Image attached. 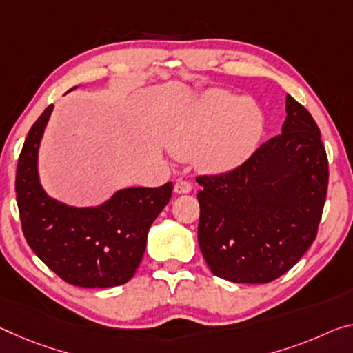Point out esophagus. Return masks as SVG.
<instances>
[{
	"mask_svg": "<svg viewBox=\"0 0 353 353\" xmlns=\"http://www.w3.org/2000/svg\"><path fill=\"white\" fill-rule=\"evenodd\" d=\"M174 192L177 194H185L192 192V183L188 181H182V179H179V181L174 183Z\"/></svg>",
	"mask_w": 353,
	"mask_h": 353,
	"instance_id": "1",
	"label": "esophagus"
}]
</instances>
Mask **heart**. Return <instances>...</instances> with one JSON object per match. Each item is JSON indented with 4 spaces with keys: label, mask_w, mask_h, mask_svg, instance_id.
<instances>
[{
    "label": "heart",
    "mask_w": 353,
    "mask_h": 353,
    "mask_svg": "<svg viewBox=\"0 0 353 353\" xmlns=\"http://www.w3.org/2000/svg\"><path fill=\"white\" fill-rule=\"evenodd\" d=\"M264 133V114L253 100L210 91L190 111L174 137L177 152L192 154L209 171H229L254 152Z\"/></svg>",
    "instance_id": "obj_1"
}]
</instances>
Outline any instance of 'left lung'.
Listing matches in <instances>:
<instances>
[{"label":"left lung","instance_id":"obj_1","mask_svg":"<svg viewBox=\"0 0 353 353\" xmlns=\"http://www.w3.org/2000/svg\"><path fill=\"white\" fill-rule=\"evenodd\" d=\"M281 133L236 170L199 176L198 242L212 273L264 284L290 270L317 236L328 187L321 130L286 97Z\"/></svg>","mask_w":353,"mask_h":353}]
</instances>
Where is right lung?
I'll return each instance as SVG.
<instances>
[{
  "mask_svg": "<svg viewBox=\"0 0 353 353\" xmlns=\"http://www.w3.org/2000/svg\"><path fill=\"white\" fill-rule=\"evenodd\" d=\"M52 111L53 105L47 106L31 127L17 166L15 193L25 239L65 283L92 289L121 286L135 275L149 228L170 203L172 182L119 190L96 207L50 198L39 181L37 157Z\"/></svg>",
  "mask_w": 353,
  "mask_h": 353,
  "instance_id": "1",
  "label": "right lung"
}]
</instances>
